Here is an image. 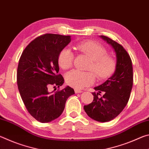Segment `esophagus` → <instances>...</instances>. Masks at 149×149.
I'll use <instances>...</instances> for the list:
<instances>
[{"label": "esophagus", "mask_w": 149, "mask_h": 149, "mask_svg": "<svg viewBox=\"0 0 149 149\" xmlns=\"http://www.w3.org/2000/svg\"><path fill=\"white\" fill-rule=\"evenodd\" d=\"M81 92H83L82 91L79 90V89H75V93H81Z\"/></svg>", "instance_id": "esophagus-1"}]
</instances>
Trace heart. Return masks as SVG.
Instances as JSON below:
<instances>
[{
  "mask_svg": "<svg viewBox=\"0 0 149 149\" xmlns=\"http://www.w3.org/2000/svg\"><path fill=\"white\" fill-rule=\"evenodd\" d=\"M83 53L91 58L87 70L91 72H81L77 70H72L65 75L67 84L76 89H83L94 84L95 76L99 79H104L110 77L114 72L116 62L112 57L108 56L107 49L99 42L86 41L77 45ZM74 59L73 52L69 48L65 47L60 52L58 62L59 66L64 70L72 67ZM94 72V74L92 72Z\"/></svg>",
  "mask_w": 149,
  "mask_h": 149,
  "instance_id": "1",
  "label": "heart"
}]
</instances>
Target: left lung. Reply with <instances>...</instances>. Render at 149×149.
Wrapping results in <instances>:
<instances>
[{
	"label": "left lung",
	"mask_w": 149,
	"mask_h": 149,
	"mask_svg": "<svg viewBox=\"0 0 149 149\" xmlns=\"http://www.w3.org/2000/svg\"><path fill=\"white\" fill-rule=\"evenodd\" d=\"M100 37L114 50L116 69L104 83L94 88L97 93H92L93 102L85 105L84 110L92 119L107 122L118 116L127 104L133 87V66L130 55L122 45L104 35ZM101 92L103 95L99 97Z\"/></svg>",
	"instance_id": "obj_1"
}]
</instances>
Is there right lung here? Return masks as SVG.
<instances>
[{"label": "right lung", "instance_id": "obj_1", "mask_svg": "<svg viewBox=\"0 0 149 149\" xmlns=\"http://www.w3.org/2000/svg\"><path fill=\"white\" fill-rule=\"evenodd\" d=\"M70 41L69 35H41L27 45L19 58L17 84L20 96L29 114L41 123L58 118L67 99L75 94L69 86L54 93L49 91L51 85L60 87L64 83V77L58 74V58Z\"/></svg>", "mask_w": 149, "mask_h": 149}]
</instances>
